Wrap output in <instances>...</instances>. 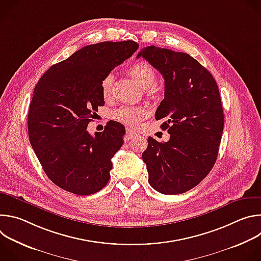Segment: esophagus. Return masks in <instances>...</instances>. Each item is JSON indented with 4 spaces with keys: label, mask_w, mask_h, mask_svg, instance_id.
Returning a JSON list of instances; mask_svg holds the SVG:
<instances>
[{
    "label": "esophagus",
    "mask_w": 261,
    "mask_h": 261,
    "mask_svg": "<svg viewBox=\"0 0 261 261\" xmlns=\"http://www.w3.org/2000/svg\"><path fill=\"white\" fill-rule=\"evenodd\" d=\"M136 136H137V133H135L133 130H131V129H127L126 130V137L128 139H132V138H134Z\"/></svg>",
    "instance_id": "1"
}]
</instances>
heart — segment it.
<instances>
[{
  "label": "heart",
  "instance_id": "heart-1",
  "mask_svg": "<svg viewBox=\"0 0 261 261\" xmlns=\"http://www.w3.org/2000/svg\"><path fill=\"white\" fill-rule=\"evenodd\" d=\"M129 75L143 89H148V93H154L152 86L156 82V72L153 67L145 62H138L132 65L128 70ZM114 84L113 74L107 75L101 82V91L104 98H108ZM146 114L144 107L141 106H121L114 111L113 118L127 126L136 127Z\"/></svg>",
  "mask_w": 261,
  "mask_h": 261
}]
</instances>
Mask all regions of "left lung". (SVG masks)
<instances>
[{"label": "left lung", "mask_w": 261, "mask_h": 261, "mask_svg": "<svg viewBox=\"0 0 261 261\" xmlns=\"http://www.w3.org/2000/svg\"><path fill=\"white\" fill-rule=\"evenodd\" d=\"M142 57L164 77V99L155 119L167 118V142L147 138L142 153L148 182L166 195L185 193L197 186L216 163L224 115L219 89L212 74L195 59L154 45L142 48Z\"/></svg>", "instance_id": "obj_1"}]
</instances>
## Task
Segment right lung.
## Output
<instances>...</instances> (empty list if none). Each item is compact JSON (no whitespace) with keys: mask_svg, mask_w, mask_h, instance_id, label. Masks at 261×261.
Returning a JSON list of instances; mask_svg holds the SVG:
<instances>
[{"mask_svg":"<svg viewBox=\"0 0 261 261\" xmlns=\"http://www.w3.org/2000/svg\"><path fill=\"white\" fill-rule=\"evenodd\" d=\"M138 48L132 40L87 45L53 65L34 89L28 116L31 145L60 188L90 195L107 185L125 127L109 121L92 136L88 125L104 105L102 80Z\"/></svg>","mask_w":261,"mask_h":261,"instance_id":"obj_1","label":"right lung"}]
</instances>
